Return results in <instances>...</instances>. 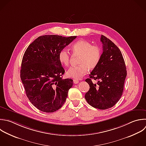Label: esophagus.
I'll list each match as a JSON object with an SVG mask.
<instances>
[{
	"label": "esophagus",
	"instance_id": "34e87169",
	"mask_svg": "<svg viewBox=\"0 0 146 146\" xmlns=\"http://www.w3.org/2000/svg\"><path fill=\"white\" fill-rule=\"evenodd\" d=\"M73 82H74V84H78L79 83V80H77V79H74Z\"/></svg>",
	"mask_w": 146,
	"mask_h": 146
}]
</instances>
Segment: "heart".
Returning <instances> with one entry per match:
<instances>
[{"mask_svg":"<svg viewBox=\"0 0 146 146\" xmlns=\"http://www.w3.org/2000/svg\"><path fill=\"white\" fill-rule=\"evenodd\" d=\"M71 50L75 55H80L78 66L71 67L67 71L68 77L79 79L85 75L88 70H92L98 65L102 56V49L96 45H92L85 40H79L71 46ZM70 54L66 49L62 50L58 55L61 64L68 66L70 63Z\"/></svg>","mask_w":146,"mask_h":146,"instance_id":"1","label":"heart"}]
</instances>
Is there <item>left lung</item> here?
<instances>
[{"label":"left lung","instance_id":"8db88e82","mask_svg":"<svg viewBox=\"0 0 146 146\" xmlns=\"http://www.w3.org/2000/svg\"><path fill=\"white\" fill-rule=\"evenodd\" d=\"M103 53L97 67L90 74L86 82L90 89L85 99L92 107L106 110L119 100L123 91L127 76L125 62L119 48L109 39L102 35ZM97 80L96 84L92 79Z\"/></svg>","mask_w":146,"mask_h":146}]
</instances>
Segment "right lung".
<instances>
[{"label":"right lung","mask_w":146,"mask_h":146,"mask_svg":"<svg viewBox=\"0 0 146 146\" xmlns=\"http://www.w3.org/2000/svg\"><path fill=\"white\" fill-rule=\"evenodd\" d=\"M76 38L40 36L29 45L24 54L21 78L29 100L43 112H53L60 108L73 85L71 79L62 77L65 71L58 55Z\"/></svg>","instance_id":"1"}]
</instances>
